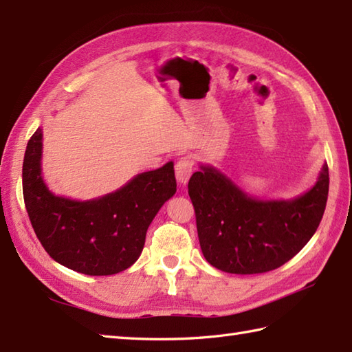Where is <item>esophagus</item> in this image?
I'll return each instance as SVG.
<instances>
[{"label":"esophagus","mask_w":352,"mask_h":352,"mask_svg":"<svg viewBox=\"0 0 352 352\" xmlns=\"http://www.w3.org/2000/svg\"><path fill=\"white\" fill-rule=\"evenodd\" d=\"M193 172V162L190 157L184 155L182 159H178L177 164H175V177H177V182L186 184L189 182V178Z\"/></svg>","instance_id":"1"}]
</instances>
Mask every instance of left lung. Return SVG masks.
<instances>
[{
  "label": "left lung",
  "mask_w": 352,
  "mask_h": 352,
  "mask_svg": "<svg viewBox=\"0 0 352 352\" xmlns=\"http://www.w3.org/2000/svg\"><path fill=\"white\" fill-rule=\"evenodd\" d=\"M330 177L327 163L316 184L289 201H260L218 169L201 166L189 180L198 239L206 260L230 274H263L295 257L322 219Z\"/></svg>",
  "instance_id": "obj_1"
}]
</instances>
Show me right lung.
Masks as SVG:
<instances>
[{
    "mask_svg": "<svg viewBox=\"0 0 352 352\" xmlns=\"http://www.w3.org/2000/svg\"><path fill=\"white\" fill-rule=\"evenodd\" d=\"M42 130L28 140L22 192L30 222L57 263L86 275L130 267L145 245L149 223L177 192L174 163L142 172L116 192L89 201L56 197L42 178Z\"/></svg>",
    "mask_w": 352,
    "mask_h": 352,
    "instance_id": "add662e5",
    "label": "right lung"
}]
</instances>
